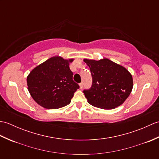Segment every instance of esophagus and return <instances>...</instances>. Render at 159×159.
I'll return each mask as SVG.
<instances>
[{
    "mask_svg": "<svg viewBox=\"0 0 159 159\" xmlns=\"http://www.w3.org/2000/svg\"><path fill=\"white\" fill-rule=\"evenodd\" d=\"M79 86H80V89H82L83 87V83H80L79 84Z\"/></svg>",
    "mask_w": 159,
    "mask_h": 159,
    "instance_id": "1",
    "label": "esophagus"
}]
</instances>
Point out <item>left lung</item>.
<instances>
[{
	"label": "left lung",
	"instance_id": "left-lung-1",
	"mask_svg": "<svg viewBox=\"0 0 159 159\" xmlns=\"http://www.w3.org/2000/svg\"><path fill=\"white\" fill-rule=\"evenodd\" d=\"M92 76V85L83 93L90 104L102 109H113L124 102L133 87L131 74L108 59H85Z\"/></svg>",
	"mask_w": 159,
	"mask_h": 159
}]
</instances>
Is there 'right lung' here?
<instances>
[{"mask_svg":"<svg viewBox=\"0 0 159 159\" xmlns=\"http://www.w3.org/2000/svg\"><path fill=\"white\" fill-rule=\"evenodd\" d=\"M55 56L35 67L27 76L28 90L39 105L55 109L69 104L79 85L73 80L70 63Z\"/></svg>","mask_w":159,"mask_h":159,"instance_id":"add662e5","label":"right lung"}]
</instances>
